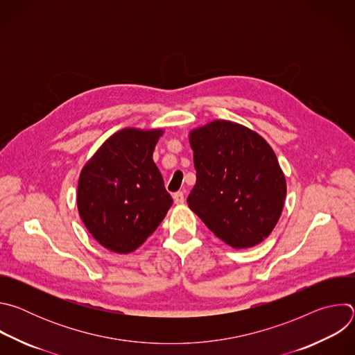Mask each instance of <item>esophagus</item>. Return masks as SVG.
<instances>
[{
    "instance_id": "34e87169",
    "label": "esophagus",
    "mask_w": 355,
    "mask_h": 355,
    "mask_svg": "<svg viewBox=\"0 0 355 355\" xmlns=\"http://www.w3.org/2000/svg\"><path fill=\"white\" fill-rule=\"evenodd\" d=\"M173 198H174V202H175L177 205L184 204V192H182V191H177V192H174Z\"/></svg>"
}]
</instances>
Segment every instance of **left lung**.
Here are the masks:
<instances>
[{
  "label": "left lung",
  "mask_w": 355,
  "mask_h": 355,
  "mask_svg": "<svg viewBox=\"0 0 355 355\" xmlns=\"http://www.w3.org/2000/svg\"><path fill=\"white\" fill-rule=\"evenodd\" d=\"M196 182L188 207L233 248L257 245L275 227L286 182L271 146L256 132L214 121L189 135Z\"/></svg>",
  "instance_id": "left-lung-1"
}]
</instances>
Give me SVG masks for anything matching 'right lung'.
I'll use <instances>...</instances> for the list:
<instances>
[{"label":"right lung","instance_id":"right-lung-1","mask_svg":"<svg viewBox=\"0 0 355 355\" xmlns=\"http://www.w3.org/2000/svg\"><path fill=\"white\" fill-rule=\"evenodd\" d=\"M162 133L119 130L98 148L80 174V218L92 237L111 251H135L173 205L153 162Z\"/></svg>","mask_w":355,"mask_h":355}]
</instances>
